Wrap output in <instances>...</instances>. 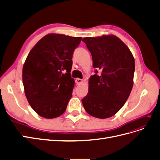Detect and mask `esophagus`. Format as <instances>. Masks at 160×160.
Returning a JSON list of instances; mask_svg holds the SVG:
<instances>
[{"label": "esophagus", "mask_w": 160, "mask_h": 160, "mask_svg": "<svg viewBox=\"0 0 160 160\" xmlns=\"http://www.w3.org/2000/svg\"><path fill=\"white\" fill-rule=\"evenodd\" d=\"M75 81H76V83H77V85H80V84H81L82 83H83V79L77 78V79H76Z\"/></svg>", "instance_id": "obj_1"}]
</instances>
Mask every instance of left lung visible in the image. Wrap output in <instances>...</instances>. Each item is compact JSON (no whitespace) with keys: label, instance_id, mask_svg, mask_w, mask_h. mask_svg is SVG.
<instances>
[{"label":"left lung","instance_id":"obj_1","mask_svg":"<svg viewBox=\"0 0 160 160\" xmlns=\"http://www.w3.org/2000/svg\"><path fill=\"white\" fill-rule=\"evenodd\" d=\"M95 74L89 81V91L82 103L85 111L99 119L117 113L132 91L134 58L129 48L115 35L85 37ZM101 73L97 75L98 71Z\"/></svg>","mask_w":160,"mask_h":160}]
</instances>
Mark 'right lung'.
Here are the masks:
<instances>
[{"label": "right lung", "instance_id": "obj_1", "mask_svg": "<svg viewBox=\"0 0 160 160\" xmlns=\"http://www.w3.org/2000/svg\"><path fill=\"white\" fill-rule=\"evenodd\" d=\"M81 37L49 34L35 45L22 68V82L31 107L42 118L63 113L72 97L75 81L70 72L73 52Z\"/></svg>", "mask_w": 160, "mask_h": 160}]
</instances>
